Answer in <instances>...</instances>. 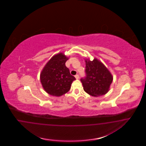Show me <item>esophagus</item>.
I'll list each match as a JSON object with an SVG mask.
<instances>
[{
  "label": "esophagus",
  "instance_id": "esophagus-1",
  "mask_svg": "<svg viewBox=\"0 0 146 146\" xmlns=\"http://www.w3.org/2000/svg\"><path fill=\"white\" fill-rule=\"evenodd\" d=\"M75 78H76V79H78L79 78V75L76 74V75H75Z\"/></svg>",
  "mask_w": 146,
  "mask_h": 146
}]
</instances>
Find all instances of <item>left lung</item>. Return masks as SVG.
<instances>
[{
	"label": "left lung",
	"instance_id": "8db88e82",
	"mask_svg": "<svg viewBox=\"0 0 146 146\" xmlns=\"http://www.w3.org/2000/svg\"><path fill=\"white\" fill-rule=\"evenodd\" d=\"M86 77L81 79L84 90L94 97L104 95L110 90L113 76L102 62L97 58L92 61L86 59Z\"/></svg>",
	"mask_w": 146,
	"mask_h": 146
}]
</instances>
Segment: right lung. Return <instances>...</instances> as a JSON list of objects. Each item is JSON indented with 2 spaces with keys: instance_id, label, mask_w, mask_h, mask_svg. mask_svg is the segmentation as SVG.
Listing matches in <instances>:
<instances>
[{
  "instance_id": "add662e5",
  "label": "right lung",
  "mask_w": 146,
  "mask_h": 146,
  "mask_svg": "<svg viewBox=\"0 0 146 146\" xmlns=\"http://www.w3.org/2000/svg\"><path fill=\"white\" fill-rule=\"evenodd\" d=\"M68 59L64 53H57L49 60L41 71L40 80L43 88L52 96H61L67 93L75 80L65 66Z\"/></svg>"
}]
</instances>
